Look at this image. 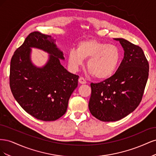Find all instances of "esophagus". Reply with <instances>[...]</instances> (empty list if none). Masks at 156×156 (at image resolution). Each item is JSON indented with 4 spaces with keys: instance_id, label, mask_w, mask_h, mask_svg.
<instances>
[{
    "instance_id": "esophagus-1",
    "label": "esophagus",
    "mask_w": 156,
    "mask_h": 156,
    "mask_svg": "<svg viewBox=\"0 0 156 156\" xmlns=\"http://www.w3.org/2000/svg\"><path fill=\"white\" fill-rule=\"evenodd\" d=\"M79 83H81V84H86L87 81H86V80L84 79L83 77H79Z\"/></svg>"
}]
</instances>
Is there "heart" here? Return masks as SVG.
Masks as SVG:
<instances>
[{"instance_id": "obj_1", "label": "heart", "mask_w": 156, "mask_h": 156, "mask_svg": "<svg viewBox=\"0 0 156 156\" xmlns=\"http://www.w3.org/2000/svg\"><path fill=\"white\" fill-rule=\"evenodd\" d=\"M121 57L120 49L116 45L90 39L78 44L77 50L69 52L70 67L77 70L87 59V68L98 79H106L114 74Z\"/></svg>"}]
</instances>
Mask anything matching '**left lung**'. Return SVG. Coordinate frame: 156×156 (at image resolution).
<instances>
[{
	"instance_id": "left-lung-1",
	"label": "left lung",
	"mask_w": 156,
	"mask_h": 156,
	"mask_svg": "<svg viewBox=\"0 0 156 156\" xmlns=\"http://www.w3.org/2000/svg\"><path fill=\"white\" fill-rule=\"evenodd\" d=\"M114 40L124 51L120 66L112 77L90 84L89 110L103 122L120 120L133 112L142 100L148 77L149 64L143 49L124 38Z\"/></svg>"
}]
</instances>
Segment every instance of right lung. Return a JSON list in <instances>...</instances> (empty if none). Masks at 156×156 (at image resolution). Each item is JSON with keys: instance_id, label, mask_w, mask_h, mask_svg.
<instances>
[{"instance_id": "1", "label": "right lung", "mask_w": 156, "mask_h": 156, "mask_svg": "<svg viewBox=\"0 0 156 156\" xmlns=\"http://www.w3.org/2000/svg\"><path fill=\"white\" fill-rule=\"evenodd\" d=\"M31 48L47 51V63L37 67L31 60ZM63 52L51 36L33 32L16 49L10 62V86L14 98L29 115L54 121L67 111L69 99L78 85L79 76L60 64Z\"/></svg>"}]
</instances>
